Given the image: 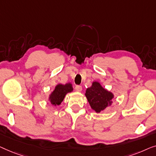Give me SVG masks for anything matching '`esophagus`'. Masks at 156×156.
<instances>
[{
  "label": "esophagus",
  "mask_w": 156,
  "mask_h": 156,
  "mask_svg": "<svg viewBox=\"0 0 156 156\" xmlns=\"http://www.w3.org/2000/svg\"><path fill=\"white\" fill-rule=\"evenodd\" d=\"M75 90H76V91H77V92H80L81 90H82V87H81L80 85H76V86L75 87Z\"/></svg>",
  "instance_id": "esophagus-1"
}]
</instances>
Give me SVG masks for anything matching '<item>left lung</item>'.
<instances>
[{"mask_svg":"<svg viewBox=\"0 0 156 156\" xmlns=\"http://www.w3.org/2000/svg\"><path fill=\"white\" fill-rule=\"evenodd\" d=\"M85 95L91 108L97 113H100L107 107L111 106L115 98L114 94L103 87L98 81L92 83L91 86L85 91Z\"/></svg>","mask_w":156,"mask_h":156,"instance_id":"obj_1","label":"left lung"}]
</instances>
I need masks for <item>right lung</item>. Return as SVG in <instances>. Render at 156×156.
I'll return each mask as SVG.
<instances>
[{"label":"right lung","mask_w":156,"mask_h":156,"mask_svg":"<svg viewBox=\"0 0 156 156\" xmlns=\"http://www.w3.org/2000/svg\"><path fill=\"white\" fill-rule=\"evenodd\" d=\"M73 88L71 83L66 84L58 83L55 86V88L50 93L48 100L53 106H58L63 102L67 93L73 92Z\"/></svg>","instance_id":"add662e5"}]
</instances>
